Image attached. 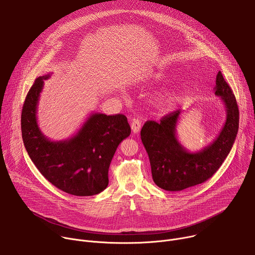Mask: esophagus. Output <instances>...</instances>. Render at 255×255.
<instances>
[{"mask_svg":"<svg viewBox=\"0 0 255 255\" xmlns=\"http://www.w3.org/2000/svg\"><path fill=\"white\" fill-rule=\"evenodd\" d=\"M141 128V121L139 119H133L131 122V129L133 133H138Z\"/></svg>","mask_w":255,"mask_h":255,"instance_id":"1","label":"esophagus"}]
</instances>
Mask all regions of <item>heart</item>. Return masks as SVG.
Listing matches in <instances>:
<instances>
[{"instance_id":"obj_1","label":"heart","mask_w":255,"mask_h":255,"mask_svg":"<svg viewBox=\"0 0 255 255\" xmlns=\"http://www.w3.org/2000/svg\"><path fill=\"white\" fill-rule=\"evenodd\" d=\"M150 77H151V78H154V79H159V78H160V77L157 76L156 74L151 75ZM177 98H178L177 94H168V95H166L165 97H163L162 103H163V105H164L166 108H171V107L174 105V103L176 102Z\"/></svg>"}]
</instances>
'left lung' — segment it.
Returning a JSON list of instances; mask_svg holds the SVG:
<instances>
[{
    "instance_id": "1",
    "label": "left lung",
    "mask_w": 255,
    "mask_h": 255,
    "mask_svg": "<svg viewBox=\"0 0 255 255\" xmlns=\"http://www.w3.org/2000/svg\"><path fill=\"white\" fill-rule=\"evenodd\" d=\"M215 95L226 108V121L217 138L198 152L188 151L176 137L175 128L181 110L147 121L141 129V140L147 151L155 185L169 192L200 185L219 169L229 154L239 127V110L235 96L221 71L216 78Z\"/></svg>"
}]
</instances>
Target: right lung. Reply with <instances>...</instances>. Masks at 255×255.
Returning <instances> with one entry per match:
<instances>
[{"instance_id":"1","label":"right lung","mask_w":255,"mask_h":255,"mask_svg":"<svg viewBox=\"0 0 255 255\" xmlns=\"http://www.w3.org/2000/svg\"><path fill=\"white\" fill-rule=\"evenodd\" d=\"M35 80L21 115L25 148L41 174L57 189L74 196H94L109 184L108 171L118 145L131 133L127 118L93 113L79 132L62 141L45 137L37 124V105L44 81Z\"/></svg>"}]
</instances>
